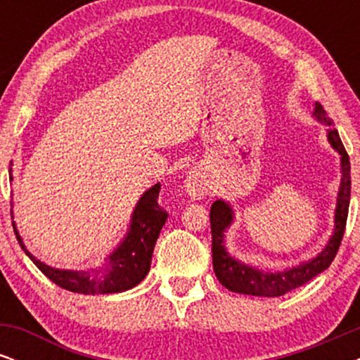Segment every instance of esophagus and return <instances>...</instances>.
Masks as SVG:
<instances>
[{
  "instance_id": "34e87169",
  "label": "esophagus",
  "mask_w": 360,
  "mask_h": 360,
  "mask_svg": "<svg viewBox=\"0 0 360 360\" xmlns=\"http://www.w3.org/2000/svg\"><path fill=\"white\" fill-rule=\"evenodd\" d=\"M205 172L201 169H193L184 181V191L191 200H201L206 193Z\"/></svg>"
}]
</instances>
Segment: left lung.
Masks as SVG:
<instances>
[{"label":"left lung","mask_w":360,"mask_h":360,"mask_svg":"<svg viewBox=\"0 0 360 360\" xmlns=\"http://www.w3.org/2000/svg\"><path fill=\"white\" fill-rule=\"evenodd\" d=\"M313 118L326 127V140L333 150L340 155V186L337 193L335 214H333V232L330 235L326 245L313 259L296 264L292 267L279 271L260 269L235 259L225 245V233L232 226L235 212L232 205L225 200H217L212 205L210 221H212V252H213V271L217 274L221 286L229 291L240 292V295L264 296V298H276L283 296L292 289L303 286L308 281L316 278L335 259L342 237L345 232L347 214L350 203V162L344 143L337 128L332 127V120L326 117V111L320 103H315Z\"/></svg>","instance_id":"8db88e82"}]
</instances>
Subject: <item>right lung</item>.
<instances>
[{
  "label": "right lung",
  "mask_w": 360,
  "mask_h": 360,
  "mask_svg": "<svg viewBox=\"0 0 360 360\" xmlns=\"http://www.w3.org/2000/svg\"><path fill=\"white\" fill-rule=\"evenodd\" d=\"M11 166L13 164L10 162V181H13ZM159 191L160 183H157L140 196L131 212L128 230L122 242L100 264L86 269H57L39 260L32 252L27 250L23 238L20 237L18 229L13 223L16 238L32 262L62 289L81 292V295H111V292L127 291L142 283L148 274L155 242L167 220V213L157 203Z\"/></svg>",
  "instance_id": "1"
}]
</instances>
